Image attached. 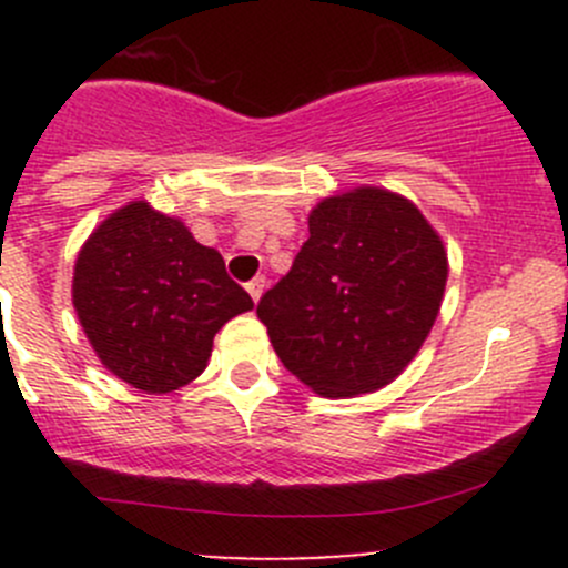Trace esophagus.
Segmentation results:
<instances>
[{
	"instance_id": "34e87169",
	"label": "esophagus",
	"mask_w": 568,
	"mask_h": 568,
	"mask_svg": "<svg viewBox=\"0 0 568 568\" xmlns=\"http://www.w3.org/2000/svg\"><path fill=\"white\" fill-rule=\"evenodd\" d=\"M247 294L252 296V302L261 300V294H263V277L250 280V283H247Z\"/></svg>"
}]
</instances>
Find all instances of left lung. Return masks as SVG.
Instances as JSON below:
<instances>
[{
    "mask_svg": "<svg viewBox=\"0 0 568 568\" xmlns=\"http://www.w3.org/2000/svg\"><path fill=\"white\" fill-rule=\"evenodd\" d=\"M291 272L257 302L285 368L324 398L390 385L437 321L448 252L412 200L379 186L324 197Z\"/></svg>",
    "mask_w": 568,
    "mask_h": 568,
    "instance_id": "obj_1",
    "label": "left lung"
}]
</instances>
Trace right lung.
I'll use <instances>...</instances> for the list:
<instances>
[{
    "mask_svg": "<svg viewBox=\"0 0 568 568\" xmlns=\"http://www.w3.org/2000/svg\"><path fill=\"white\" fill-rule=\"evenodd\" d=\"M73 307L106 371L151 395L205 371L214 335L252 311L214 247L145 200L109 214L73 266Z\"/></svg>",
    "mask_w": 568,
    "mask_h": 568,
    "instance_id": "add662e5",
    "label": "right lung"
}]
</instances>
